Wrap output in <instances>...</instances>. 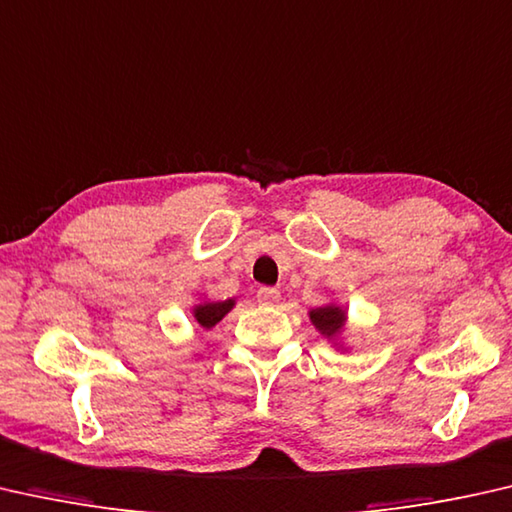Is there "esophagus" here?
I'll list each match as a JSON object with an SVG mask.
<instances>
[{
    "instance_id": "34e87169",
    "label": "esophagus",
    "mask_w": 512,
    "mask_h": 512,
    "mask_svg": "<svg viewBox=\"0 0 512 512\" xmlns=\"http://www.w3.org/2000/svg\"><path fill=\"white\" fill-rule=\"evenodd\" d=\"M256 299H258V304H263V306H274L276 301L281 299V292L276 288H261L256 292Z\"/></svg>"
}]
</instances>
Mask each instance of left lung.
<instances>
[{"label":"left lung","mask_w":512,"mask_h":512,"mask_svg":"<svg viewBox=\"0 0 512 512\" xmlns=\"http://www.w3.org/2000/svg\"><path fill=\"white\" fill-rule=\"evenodd\" d=\"M311 320L317 329L331 338V335H335L342 329V322H345V311L338 306L315 308V311H311Z\"/></svg>","instance_id":"1"}]
</instances>
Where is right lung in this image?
Masks as SVG:
<instances>
[{
  "label": "right lung",
  "instance_id": "obj_1",
  "mask_svg": "<svg viewBox=\"0 0 512 512\" xmlns=\"http://www.w3.org/2000/svg\"><path fill=\"white\" fill-rule=\"evenodd\" d=\"M233 308V299L226 301H208V304H201L195 308V320L204 326V329H211L222 317Z\"/></svg>",
  "mask_w": 512,
  "mask_h": 512
}]
</instances>
